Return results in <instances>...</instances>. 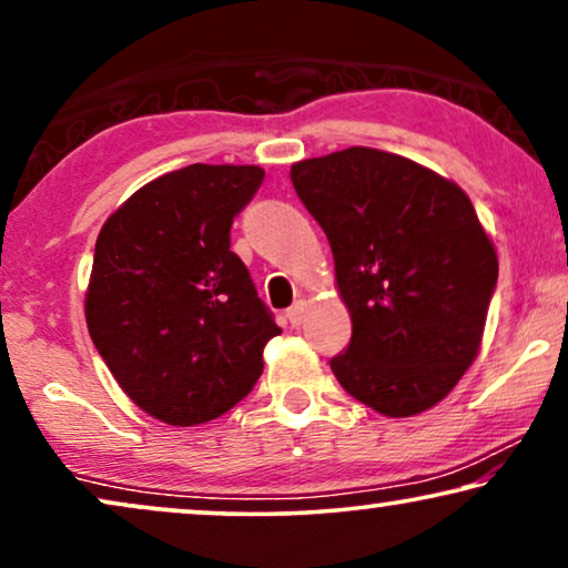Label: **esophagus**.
Masks as SVG:
<instances>
[{
  "instance_id": "1",
  "label": "esophagus",
  "mask_w": 568,
  "mask_h": 568,
  "mask_svg": "<svg viewBox=\"0 0 568 568\" xmlns=\"http://www.w3.org/2000/svg\"><path fill=\"white\" fill-rule=\"evenodd\" d=\"M305 313H307V302L297 300L290 310H286V317H290V323L297 328V325H302V321H305Z\"/></svg>"
}]
</instances>
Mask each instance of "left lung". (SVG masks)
<instances>
[{"label":"left lung","mask_w":568,"mask_h":568,"mask_svg":"<svg viewBox=\"0 0 568 568\" xmlns=\"http://www.w3.org/2000/svg\"><path fill=\"white\" fill-rule=\"evenodd\" d=\"M328 237L352 341L331 359L377 414L437 406L478 356L499 258L460 185L400 158L348 146L292 165Z\"/></svg>","instance_id":"obj_1"}]
</instances>
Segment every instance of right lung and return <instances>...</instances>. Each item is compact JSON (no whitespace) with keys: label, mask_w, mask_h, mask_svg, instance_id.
<instances>
[{"label":"right lung","mask_w":568,"mask_h":568,"mask_svg":"<svg viewBox=\"0 0 568 568\" xmlns=\"http://www.w3.org/2000/svg\"><path fill=\"white\" fill-rule=\"evenodd\" d=\"M255 165H189L160 175L108 216L95 243L84 317L121 390L170 426L227 414L278 336L232 220L263 183Z\"/></svg>","instance_id":"1"}]
</instances>
